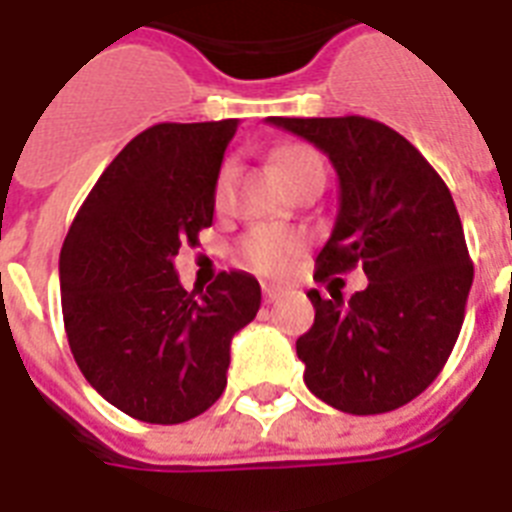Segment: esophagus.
<instances>
[{"instance_id":"esophagus-1","label":"esophagus","mask_w":512,"mask_h":512,"mask_svg":"<svg viewBox=\"0 0 512 512\" xmlns=\"http://www.w3.org/2000/svg\"><path fill=\"white\" fill-rule=\"evenodd\" d=\"M263 295H265V300H268V303H273V300L282 298V290H279V287H268V284H265Z\"/></svg>"}]
</instances>
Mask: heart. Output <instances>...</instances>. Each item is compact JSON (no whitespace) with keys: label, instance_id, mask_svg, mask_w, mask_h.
<instances>
[{"label":"heart","instance_id":"heart-1","mask_svg":"<svg viewBox=\"0 0 512 512\" xmlns=\"http://www.w3.org/2000/svg\"><path fill=\"white\" fill-rule=\"evenodd\" d=\"M273 166L282 174V179L290 187H298L311 177H325V163L319 158L317 150H311L306 144H282L273 150ZM230 195H233V163H225L214 182V206L228 209ZM306 249V236L298 230L271 228L260 225L252 228L239 241L236 257L241 265H247L249 271L263 273V276H282L290 271L295 257Z\"/></svg>","mask_w":512,"mask_h":512}]
</instances>
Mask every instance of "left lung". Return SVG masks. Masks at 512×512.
Listing matches in <instances>:
<instances>
[{
    "label": "left lung",
    "instance_id": "left-lung-1",
    "mask_svg": "<svg viewBox=\"0 0 512 512\" xmlns=\"http://www.w3.org/2000/svg\"><path fill=\"white\" fill-rule=\"evenodd\" d=\"M325 152L338 171V217L314 279L362 265L368 287L343 300L308 290L314 327L295 349L306 386L354 416L395 411L446 365L473 287L454 198L405 136L378 120L268 117Z\"/></svg>",
    "mask_w": 512,
    "mask_h": 512
}]
</instances>
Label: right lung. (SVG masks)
I'll list each match as a JSON object with an SVG mask.
<instances>
[{"mask_svg":"<svg viewBox=\"0 0 512 512\" xmlns=\"http://www.w3.org/2000/svg\"><path fill=\"white\" fill-rule=\"evenodd\" d=\"M236 120L158 123L117 152L61 247V311L77 368L107 403L182 424L228 384L230 341L255 319L260 284L222 271L187 292L182 244L212 225L214 182Z\"/></svg>","mask_w":512,"mask_h":512,"instance_id":"right-lung-1","label":"right lung"}]
</instances>
